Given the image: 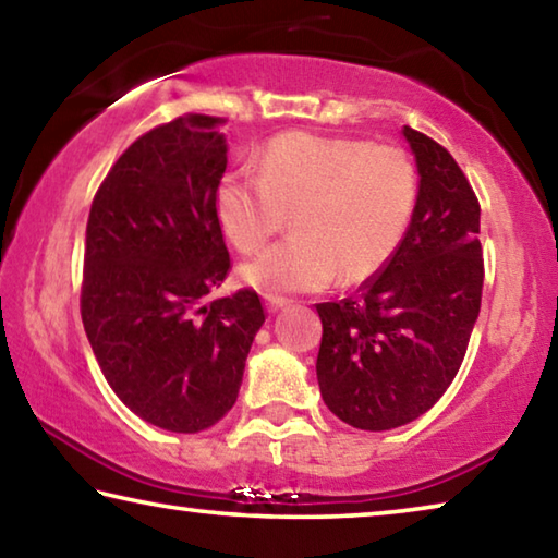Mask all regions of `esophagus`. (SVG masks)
Returning a JSON list of instances; mask_svg holds the SVG:
<instances>
[{"label": "esophagus", "mask_w": 558, "mask_h": 558, "mask_svg": "<svg viewBox=\"0 0 558 558\" xmlns=\"http://www.w3.org/2000/svg\"><path fill=\"white\" fill-rule=\"evenodd\" d=\"M288 298H282V295H266V307L270 310V313H276V310H282L288 305Z\"/></svg>", "instance_id": "obj_1"}]
</instances>
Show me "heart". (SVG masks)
<instances>
[{
    "mask_svg": "<svg viewBox=\"0 0 558 558\" xmlns=\"http://www.w3.org/2000/svg\"><path fill=\"white\" fill-rule=\"evenodd\" d=\"M418 204V169L399 145L286 132L260 157V174L233 169L216 189V216L235 248L258 251L288 216V241L245 263L260 292L323 290L374 278L393 258Z\"/></svg>",
    "mask_w": 558,
    "mask_h": 558,
    "instance_id": "heart-1",
    "label": "heart"
}]
</instances>
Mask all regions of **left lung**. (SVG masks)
Wrapping results in <instances>:
<instances>
[{
	"mask_svg": "<svg viewBox=\"0 0 558 558\" xmlns=\"http://www.w3.org/2000/svg\"><path fill=\"white\" fill-rule=\"evenodd\" d=\"M418 204L384 270L354 298L319 302V393L337 418L389 430L418 418L456 379L483 300L480 202L436 140L403 125Z\"/></svg>",
	"mask_w": 558,
	"mask_h": 558,
	"instance_id": "left-lung-1",
	"label": "left lung"
}]
</instances>
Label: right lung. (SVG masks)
<instances>
[{
    "label": "right lung",
    "mask_w": 558,
    "mask_h": 558,
    "mask_svg": "<svg viewBox=\"0 0 558 558\" xmlns=\"http://www.w3.org/2000/svg\"><path fill=\"white\" fill-rule=\"evenodd\" d=\"M226 118L186 112L140 135L93 196L81 317L110 389L140 418L196 433L231 411L266 323L256 290L211 300L231 270L216 216Z\"/></svg>",
    "instance_id": "add662e5"
}]
</instances>
